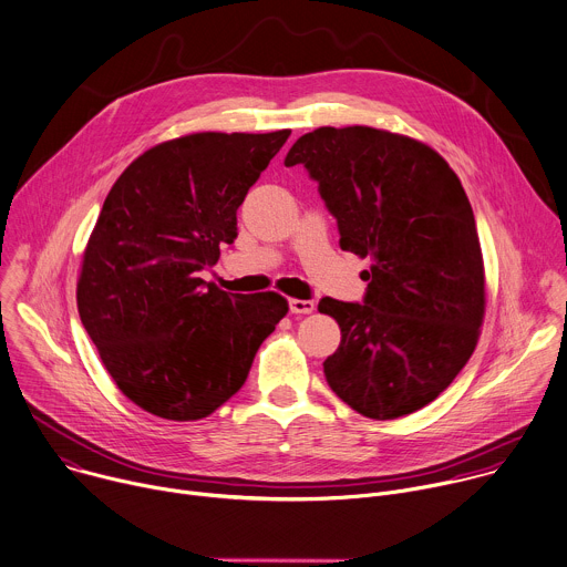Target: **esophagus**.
Masks as SVG:
<instances>
[{"instance_id": "34e87169", "label": "esophagus", "mask_w": 567, "mask_h": 567, "mask_svg": "<svg viewBox=\"0 0 567 567\" xmlns=\"http://www.w3.org/2000/svg\"><path fill=\"white\" fill-rule=\"evenodd\" d=\"M313 309H316L313 300H298V298L289 300V311L291 313H311Z\"/></svg>"}]
</instances>
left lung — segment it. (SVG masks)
I'll use <instances>...</instances> for the list:
<instances>
[{
    "label": "left lung",
    "mask_w": 567,
    "mask_h": 567,
    "mask_svg": "<svg viewBox=\"0 0 567 567\" xmlns=\"http://www.w3.org/2000/svg\"><path fill=\"white\" fill-rule=\"evenodd\" d=\"M338 223L340 249L371 258L362 305L322 298L340 327L322 362L340 401L392 421L432 403L470 360L485 313L476 220L450 164L427 144L371 126H320L296 140Z\"/></svg>",
    "instance_id": "8db88e82"
}]
</instances>
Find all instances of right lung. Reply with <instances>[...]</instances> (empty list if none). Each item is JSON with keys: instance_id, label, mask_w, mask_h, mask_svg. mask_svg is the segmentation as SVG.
<instances>
[{"instance_id": "right-lung-1", "label": "right lung", "mask_w": 567, "mask_h": 567, "mask_svg": "<svg viewBox=\"0 0 567 567\" xmlns=\"http://www.w3.org/2000/svg\"><path fill=\"white\" fill-rule=\"evenodd\" d=\"M274 133H192L133 159L84 249L78 309L120 392L166 421H200L247 381L289 311L280 293H227L200 274L238 236V207L282 148Z\"/></svg>"}]
</instances>
